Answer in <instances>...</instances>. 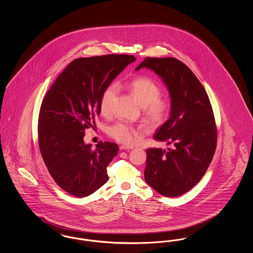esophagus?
Here are the masks:
<instances>
[{"label": "esophagus", "instance_id": "34e87169", "mask_svg": "<svg viewBox=\"0 0 253 253\" xmlns=\"http://www.w3.org/2000/svg\"><path fill=\"white\" fill-rule=\"evenodd\" d=\"M132 149H133V147H132V146L121 145V147H120V150H121V151H124V150H132Z\"/></svg>", "mask_w": 253, "mask_h": 253}]
</instances>
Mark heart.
<instances>
[{
    "label": "heart",
    "mask_w": 253,
    "mask_h": 253,
    "mask_svg": "<svg viewBox=\"0 0 253 253\" xmlns=\"http://www.w3.org/2000/svg\"><path fill=\"white\" fill-rule=\"evenodd\" d=\"M132 96L143 107L145 120L152 126L157 127L168 118L169 103L160 98L161 88L148 78H137L129 84ZM120 87L114 83L109 84L102 92L99 99V109L103 116L111 113L112 104L119 93ZM141 126H134L126 122H117L108 128L109 135L123 144H133L144 134Z\"/></svg>",
    "instance_id": "heart-1"
}]
</instances>
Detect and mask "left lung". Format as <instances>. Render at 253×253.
I'll return each mask as SVG.
<instances>
[{
  "instance_id": "1",
  "label": "left lung",
  "mask_w": 253,
  "mask_h": 253,
  "mask_svg": "<svg viewBox=\"0 0 253 253\" xmlns=\"http://www.w3.org/2000/svg\"><path fill=\"white\" fill-rule=\"evenodd\" d=\"M148 68L168 88L170 112L154 135L172 148L147 149L145 181L157 193L176 197L203 177L216 149L212 108L203 85L192 70L174 58H146L135 70Z\"/></svg>"
}]
</instances>
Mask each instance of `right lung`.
<instances>
[{
    "label": "right lung",
    "instance_id": "obj_1",
    "mask_svg": "<svg viewBox=\"0 0 253 253\" xmlns=\"http://www.w3.org/2000/svg\"><path fill=\"white\" fill-rule=\"evenodd\" d=\"M135 60L131 55H104L73 60L43 97L38 124L42 157L55 182L66 193L85 197L108 180L107 166L116 143L85 144V129L100 114L103 90Z\"/></svg>",
    "mask_w": 253,
    "mask_h": 253
}]
</instances>
